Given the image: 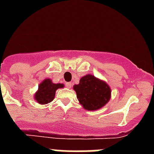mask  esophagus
<instances>
[{"instance_id":"obj_1","label":"esophagus","mask_w":154,"mask_h":154,"mask_svg":"<svg viewBox=\"0 0 154 154\" xmlns=\"http://www.w3.org/2000/svg\"><path fill=\"white\" fill-rule=\"evenodd\" d=\"M66 87L68 88H71L72 87V83H70V82L69 83H66Z\"/></svg>"}]
</instances>
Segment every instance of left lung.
Returning <instances> with one entry per match:
<instances>
[{"instance_id": "left-lung-1", "label": "left lung", "mask_w": 154, "mask_h": 154, "mask_svg": "<svg viewBox=\"0 0 154 154\" xmlns=\"http://www.w3.org/2000/svg\"><path fill=\"white\" fill-rule=\"evenodd\" d=\"M81 106L88 111L102 108L111 98V88L103 80L92 74L81 77L79 84L73 86Z\"/></svg>"}]
</instances>
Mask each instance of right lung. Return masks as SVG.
I'll return each mask as SVG.
<instances>
[{
    "instance_id": "right-lung-1",
    "label": "right lung",
    "mask_w": 154,
    "mask_h": 154,
    "mask_svg": "<svg viewBox=\"0 0 154 154\" xmlns=\"http://www.w3.org/2000/svg\"><path fill=\"white\" fill-rule=\"evenodd\" d=\"M64 86L63 83H54L51 79H45L38 85V90L34 94V100L42 105L51 103L55 97L57 90Z\"/></svg>"
}]
</instances>
